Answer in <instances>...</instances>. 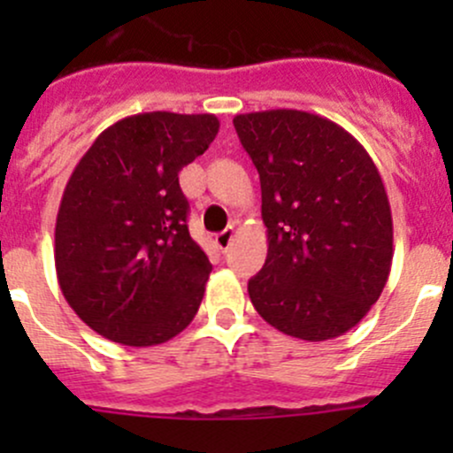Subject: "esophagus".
<instances>
[{
  "mask_svg": "<svg viewBox=\"0 0 453 453\" xmlns=\"http://www.w3.org/2000/svg\"><path fill=\"white\" fill-rule=\"evenodd\" d=\"M214 241H217V248L221 250V252H226V250L230 248L232 241H234V227H226L223 232H219V234L214 236Z\"/></svg>",
  "mask_w": 453,
  "mask_h": 453,
  "instance_id": "obj_1",
  "label": "esophagus"
}]
</instances>
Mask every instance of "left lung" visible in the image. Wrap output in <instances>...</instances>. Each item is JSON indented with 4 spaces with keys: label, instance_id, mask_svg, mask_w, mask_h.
<instances>
[{
    "label": "left lung",
    "instance_id": "8db88e82",
    "mask_svg": "<svg viewBox=\"0 0 453 453\" xmlns=\"http://www.w3.org/2000/svg\"><path fill=\"white\" fill-rule=\"evenodd\" d=\"M260 177L267 260L248 282L260 318L324 342L362 322L392 265V212L381 175L346 129L298 109L234 118Z\"/></svg>",
    "mask_w": 453,
    "mask_h": 453
}]
</instances>
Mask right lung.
<instances>
[{
  "instance_id": "1",
  "label": "right lung",
  "mask_w": 453,
  "mask_h": 453,
  "mask_svg": "<svg viewBox=\"0 0 453 453\" xmlns=\"http://www.w3.org/2000/svg\"><path fill=\"white\" fill-rule=\"evenodd\" d=\"M212 113H138L76 164L54 230L67 304L98 335L164 344L197 315L212 265L190 239L180 171L217 138Z\"/></svg>"
}]
</instances>
